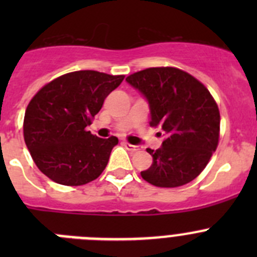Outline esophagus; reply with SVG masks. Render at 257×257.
<instances>
[{"mask_svg":"<svg viewBox=\"0 0 257 257\" xmlns=\"http://www.w3.org/2000/svg\"><path fill=\"white\" fill-rule=\"evenodd\" d=\"M123 145H124V148L128 149V151H131V152H138V151H139V147H136V145L130 144V143L124 142Z\"/></svg>","mask_w":257,"mask_h":257,"instance_id":"esophagus-1","label":"esophagus"}]
</instances>
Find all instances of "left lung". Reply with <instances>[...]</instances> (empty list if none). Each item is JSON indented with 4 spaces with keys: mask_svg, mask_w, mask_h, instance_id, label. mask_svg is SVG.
<instances>
[{
    "mask_svg": "<svg viewBox=\"0 0 257 257\" xmlns=\"http://www.w3.org/2000/svg\"><path fill=\"white\" fill-rule=\"evenodd\" d=\"M151 109V126H161L162 147L142 178L160 188H176L198 176L217 148L220 113L210 91L189 73L172 67L148 68L126 78Z\"/></svg>",
    "mask_w": 257,
    "mask_h": 257,
    "instance_id": "left-lung-1",
    "label": "left lung"
}]
</instances>
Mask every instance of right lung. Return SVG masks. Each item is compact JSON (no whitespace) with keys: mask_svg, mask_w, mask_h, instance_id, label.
Segmentation results:
<instances>
[{"mask_svg":"<svg viewBox=\"0 0 257 257\" xmlns=\"http://www.w3.org/2000/svg\"><path fill=\"white\" fill-rule=\"evenodd\" d=\"M124 76L77 70L47 83L33 96L24 115V140L42 174L61 185L95 180L108 165L118 139L86 131L105 97Z\"/></svg>","mask_w":257,"mask_h":257,"instance_id":"right-lung-1","label":"right lung"}]
</instances>
